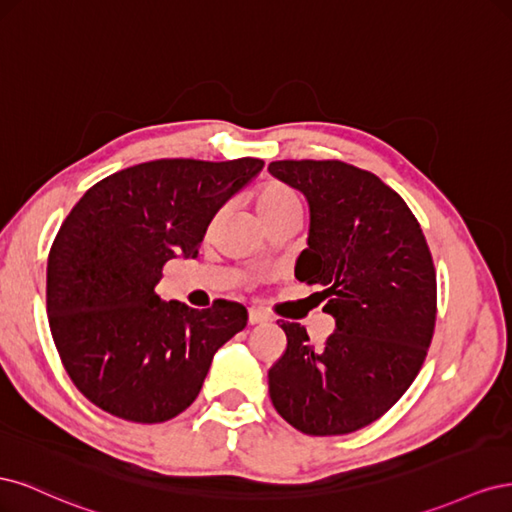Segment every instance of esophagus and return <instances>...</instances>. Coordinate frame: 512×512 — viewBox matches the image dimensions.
Wrapping results in <instances>:
<instances>
[{"label":"esophagus","instance_id":"esophagus-1","mask_svg":"<svg viewBox=\"0 0 512 512\" xmlns=\"http://www.w3.org/2000/svg\"><path fill=\"white\" fill-rule=\"evenodd\" d=\"M247 318H250V324H262L271 320L267 312H262V309H256V307H252L250 312H247Z\"/></svg>","mask_w":512,"mask_h":512}]
</instances>
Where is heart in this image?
<instances>
[{"instance_id":"b5f03b06","label":"heart","mask_w":512,"mask_h":512,"mask_svg":"<svg viewBox=\"0 0 512 512\" xmlns=\"http://www.w3.org/2000/svg\"><path fill=\"white\" fill-rule=\"evenodd\" d=\"M254 205L260 213V218L269 226L275 220L290 218L297 215V198H294L292 190L286 188L280 181H267L254 192Z\"/></svg>"}]
</instances>
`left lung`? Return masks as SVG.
<instances>
[{
	"mask_svg": "<svg viewBox=\"0 0 512 512\" xmlns=\"http://www.w3.org/2000/svg\"><path fill=\"white\" fill-rule=\"evenodd\" d=\"M269 173L309 207L294 277L320 284L335 331L324 346L282 322L288 346L269 369L282 418L307 436H342L395 406L427 356L436 269L408 205L376 175L337 160L271 162Z\"/></svg>",
	"mask_w": 512,
	"mask_h": 512,
	"instance_id": "obj_1",
	"label": "left lung"
}]
</instances>
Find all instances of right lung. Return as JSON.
Here are the masks:
<instances>
[{"label": "right lung", "instance_id": "right-lung-1", "mask_svg": "<svg viewBox=\"0 0 512 512\" xmlns=\"http://www.w3.org/2000/svg\"><path fill=\"white\" fill-rule=\"evenodd\" d=\"M265 166L156 160L89 188L53 241L46 314L70 380L132 423H164L198 397L213 354L247 324L241 303L194 309L156 294L162 267L194 258L228 200Z\"/></svg>", "mask_w": 512, "mask_h": 512}]
</instances>
